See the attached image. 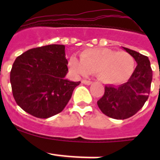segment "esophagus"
<instances>
[{
  "label": "esophagus",
  "instance_id": "1",
  "mask_svg": "<svg viewBox=\"0 0 160 160\" xmlns=\"http://www.w3.org/2000/svg\"><path fill=\"white\" fill-rule=\"evenodd\" d=\"M82 83H83V84L87 85V86H89V85L92 84V82L87 81V80H82Z\"/></svg>",
  "mask_w": 160,
  "mask_h": 160
}]
</instances>
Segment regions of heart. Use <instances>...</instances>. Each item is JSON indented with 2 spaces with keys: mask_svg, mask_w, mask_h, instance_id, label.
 Returning a JSON list of instances; mask_svg holds the SVG:
<instances>
[{
  "mask_svg": "<svg viewBox=\"0 0 160 160\" xmlns=\"http://www.w3.org/2000/svg\"><path fill=\"white\" fill-rule=\"evenodd\" d=\"M69 67L76 76L96 72L97 77L107 84H116L128 80L135 69V60L129 53L107 48L87 49L69 60Z\"/></svg>",
  "mask_w": 160,
  "mask_h": 160,
  "instance_id": "obj_1",
  "label": "heart"
}]
</instances>
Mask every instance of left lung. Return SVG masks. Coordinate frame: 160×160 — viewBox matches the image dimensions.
Segmentation results:
<instances>
[{
    "label": "left lung",
    "mask_w": 160,
    "mask_h": 160,
    "mask_svg": "<svg viewBox=\"0 0 160 160\" xmlns=\"http://www.w3.org/2000/svg\"><path fill=\"white\" fill-rule=\"evenodd\" d=\"M137 63L127 82L118 86L108 85L105 93L98 101L102 112L110 118L126 119L136 114L148 100L152 81V70L148 57L122 47Z\"/></svg>",
    "instance_id": "left-lung-1"
}]
</instances>
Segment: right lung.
Masks as SVG:
<instances>
[{"label": "right lung", "instance_id": "obj_1", "mask_svg": "<svg viewBox=\"0 0 160 160\" xmlns=\"http://www.w3.org/2000/svg\"><path fill=\"white\" fill-rule=\"evenodd\" d=\"M68 60L64 45L33 48L18 56L10 72L14 99L22 110L40 118L62 111L81 82L65 78Z\"/></svg>", "mask_w": 160, "mask_h": 160}]
</instances>
